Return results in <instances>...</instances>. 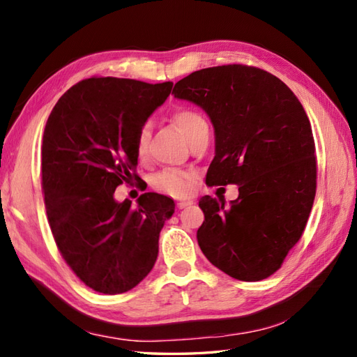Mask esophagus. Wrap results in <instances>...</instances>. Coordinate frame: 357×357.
Masks as SVG:
<instances>
[{
    "instance_id": "esophagus-1",
    "label": "esophagus",
    "mask_w": 357,
    "mask_h": 357,
    "mask_svg": "<svg viewBox=\"0 0 357 357\" xmlns=\"http://www.w3.org/2000/svg\"><path fill=\"white\" fill-rule=\"evenodd\" d=\"M188 206H192L190 201H179V202H176V207H178L179 210H183V208H185V207H188Z\"/></svg>"
}]
</instances>
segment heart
<instances>
[{"instance_id": "b5f03b06", "label": "heart", "mask_w": 357, "mask_h": 357, "mask_svg": "<svg viewBox=\"0 0 357 357\" xmlns=\"http://www.w3.org/2000/svg\"><path fill=\"white\" fill-rule=\"evenodd\" d=\"M173 124L179 128V132L184 135V138L190 142L196 135L208 128L207 121L199 112L190 107H179L173 110L170 115ZM151 136L150 123H142L135 135V147L139 158L147 153L149 142ZM196 173L190 170L181 169H169L164 170L155 178V187L159 192H162L173 198H187L196 188Z\"/></svg>"}]
</instances>
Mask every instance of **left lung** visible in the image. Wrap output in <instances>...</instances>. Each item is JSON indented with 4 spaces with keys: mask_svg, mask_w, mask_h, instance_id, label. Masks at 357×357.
I'll list each match as a JSON object with an SVG mask.
<instances>
[{
    "mask_svg": "<svg viewBox=\"0 0 357 357\" xmlns=\"http://www.w3.org/2000/svg\"><path fill=\"white\" fill-rule=\"evenodd\" d=\"M173 93L213 123L216 155L206 183L239 185L229 208L211 196L199 201L202 253L234 279L271 276L304 233L316 195V147L304 107L275 75L244 64L193 72Z\"/></svg>",
    "mask_w": 357,
    "mask_h": 357,
    "instance_id": "1",
    "label": "left lung"
}]
</instances>
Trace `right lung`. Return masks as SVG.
Instances as JSON below:
<instances>
[{"mask_svg": "<svg viewBox=\"0 0 357 357\" xmlns=\"http://www.w3.org/2000/svg\"><path fill=\"white\" fill-rule=\"evenodd\" d=\"M161 84L92 77L59 98L43 135L41 185L63 259L89 288L132 290L153 268L159 233L174 202L144 193L116 202V187L139 181L135 135L170 95Z\"/></svg>", "mask_w": 357, "mask_h": 357, "instance_id": "add662e5", "label": "right lung"}]
</instances>
